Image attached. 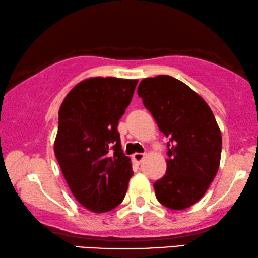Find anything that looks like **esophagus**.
Segmentation results:
<instances>
[{
	"instance_id": "34e87169",
	"label": "esophagus",
	"mask_w": 258,
	"mask_h": 258,
	"mask_svg": "<svg viewBox=\"0 0 258 258\" xmlns=\"http://www.w3.org/2000/svg\"><path fill=\"white\" fill-rule=\"evenodd\" d=\"M144 156H145L144 154H142V153H136V154H133L132 159H133V161H135V162L139 163V162H142V160L144 159Z\"/></svg>"
}]
</instances>
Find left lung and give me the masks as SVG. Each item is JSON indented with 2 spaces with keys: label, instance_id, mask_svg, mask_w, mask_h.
I'll return each instance as SVG.
<instances>
[{
  "label": "left lung",
  "instance_id": "left-lung-1",
  "mask_svg": "<svg viewBox=\"0 0 258 258\" xmlns=\"http://www.w3.org/2000/svg\"><path fill=\"white\" fill-rule=\"evenodd\" d=\"M138 96L169 139L167 172L154 184L156 198L169 209H186L218 173L222 138L215 116L200 95L169 76L143 79Z\"/></svg>",
  "mask_w": 258,
  "mask_h": 258
}]
</instances>
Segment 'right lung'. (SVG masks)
<instances>
[{"label": "right lung", "mask_w": 258, "mask_h": 258, "mask_svg": "<svg viewBox=\"0 0 258 258\" xmlns=\"http://www.w3.org/2000/svg\"><path fill=\"white\" fill-rule=\"evenodd\" d=\"M137 83L109 77L86 79L74 86L58 110L55 156L73 196L91 212L119 206L133 175L117 125Z\"/></svg>", "instance_id": "obj_1"}]
</instances>
